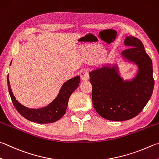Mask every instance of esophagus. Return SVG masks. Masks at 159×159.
<instances>
[{
    "mask_svg": "<svg viewBox=\"0 0 159 159\" xmlns=\"http://www.w3.org/2000/svg\"><path fill=\"white\" fill-rule=\"evenodd\" d=\"M80 76L82 80H88L89 79L88 72L85 70H82L80 71Z\"/></svg>",
    "mask_w": 159,
    "mask_h": 159,
    "instance_id": "obj_1",
    "label": "esophagus"
}]
</instances>
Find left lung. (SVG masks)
Returning a JSON list of instances; mask_svg holds the SVG:
<instances>
[{
	"mask_svg": "<svg viewBox=\"0 0 159 159\" xmlns=\"http://www.w3.org/2000/svg\"><path fill=\"white\" fill-rule=\"evenodd\" d=\"M124 43L130 48L122 51L121 57L137 66L134 78L124 80L116 64L103 65L89 72L94 108L108 120L125 121L136 116L149 102L154 89L152 62L142 42L127 36Z\"/></svg>",
	"mask_w": 159,
	"mask_h": 159,
	"instance_id": "1",
	"label": "left lung"
}]
</instances>
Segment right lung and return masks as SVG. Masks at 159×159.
Returning a JSON list of instances; mask_svg holds the SVG:
<instances>
[{"instance_id": "add662e5", "label": "right lung", "mask_w": 159, "mask_h": 159, "mask_svg": "<svg viewBox=\"0 0 159 159\" xmlns=\"http://www.w3.org/2000/svg\"><path fill=\"white\" fill-rule=\"evenodd\" d=\"M10 63V65H11ZM9 75H7L8 90L12 103L20 114L28 120L39 124L53 123L60 120L65 114L69 99L78 87L80 81L79 76L68 80L60 88L57 96L53 102L41 108H29L21 105L16 99L11 92L10 85Z\"/></svg>"}]
</instances>
